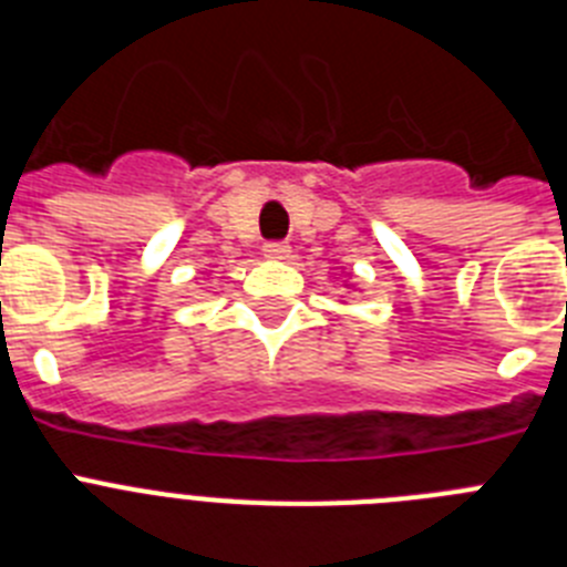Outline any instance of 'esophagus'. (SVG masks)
<instances>
[{"label":"esophagus","mask_w":567,"mask_h":567,"mask_svg":"<svg viewBox=\"0 0 567 567\" xmlns=\"http://www.w3.org/2000/svg\"><path fill=\"white\" fill-rule=\"evenodd\" d=\"M264 258L269 260L289 258V247L284 244V240H269V244H264Z\"/></svg>","instance_id":"obj_1"}]
</instances>
